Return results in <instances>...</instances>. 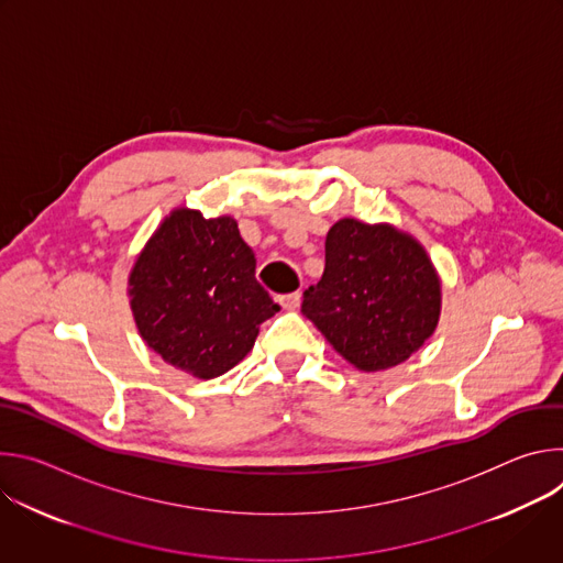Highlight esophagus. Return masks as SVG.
Wrapping results in <instances>:
<instances>
[{
	"label": "esophagus",
	"instance_id": "obj_1",
	"mask_svg": "<svg viewBox=\"0 0 563 563\" xmlns=\"http://www.w3.org/2000/svg\"><path fill=\"white\" fill-rule=\"evenodd\" d=\"M276 302L283 307V309H296L300 305V294L294 291V294H285V296H278Z\"/></svg>",
	"mask_w": 563,
	"mask_h": 563
}]
</instances>
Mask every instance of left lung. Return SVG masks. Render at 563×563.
<instances>
[{"mask_svg":"<svg viewBox=\"0 0 563 563\" xmlns=\"http://www.w3.org/2000/svg\"><path fill=\"white\" fill-rule=\"evenodd\" d=\"M302 298V316L350 365L383 372L434 334L441 276L412 233L341 218L325 238L323 278Z\"/></svg>","mask_w":563,"mask_h":563,"instance_id":"8db88e82","label":"left lung"}]
</instances>
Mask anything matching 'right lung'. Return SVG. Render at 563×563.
<instances>
[{
	"label": "right lung",
	"mask_w": 563,
	"mask_h": 563,
	"mask_svg": "<svg viewBox=\"0 0 563 563\" xmlns=\"http://www.w3.org/2000/svg\"><path fill=\"white\" fill-rule=\"evenodd\" d=\"M254 272L256 256L235 218L176 207L129 272V305L142 341L194 378L229 372L278 311Z\"/></svg>",
	"instance_id": "add662e5"
}]
</instances>
